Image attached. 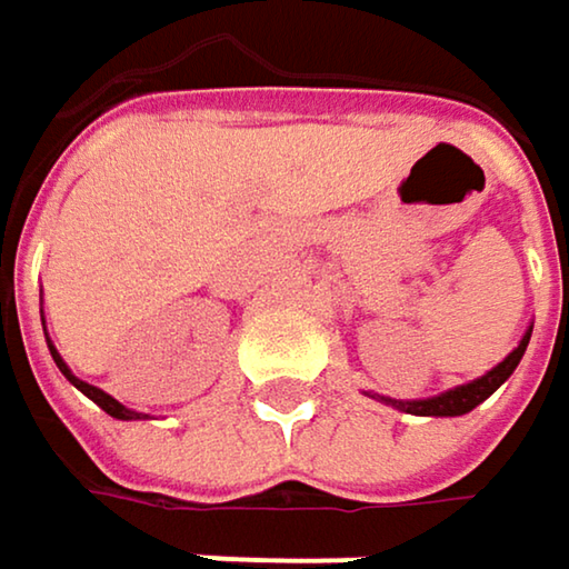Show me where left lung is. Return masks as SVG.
<instances>
[{
  "label": "left lung",
  "instance_id": "left-lung-1",
  "mask_svg": "<svg viewBox=\"0 0 569 569\" xmlns=\"http://www.w3.org/2000/svg\"><path fill=\"white\" fill-rule=\"evenodd\" d=\"M531 332H535V326H528V332L521 336L518 348H511L491 371H486L482 378H476L469 385L442 390V393H433V397H420V400H397V397H385V393H375V390H365V393L375 397V400H381V403H388L393 410H400V413H413V417H462V413L476 410L482 400H489L491 393L515 375L518 361L528 351Z\"/></svg>",
  "mask_w": 569,
  "mask_h": 569
}]
</instances>
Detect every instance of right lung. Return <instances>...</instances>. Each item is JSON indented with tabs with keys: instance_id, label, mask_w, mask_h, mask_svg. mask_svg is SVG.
<instances>
[{
	"instance_id": "1",
	"label": "right lung",
	"mask_w": 569,
	"mask_h": 569,
	"mask_svg": "<svg viewBox=\"0 0 569 569\" xmlns=\"http://www.w3.org/2000/svg\"><path fill=\"white\" fill-rule=\"evenodd\" d=\"M44 338H48V332H44ZM48 351H51V358H54L58 371H61V375H64V378H68V381H71V385H74V388H78L83 397H90V400H93V403H97L100 410H107V413H110V417H117V420H149V413L130 410V407H123V403H120L117 397H110L107 390H100V388H93V385H87V381H80L78 375H74V371L68 368V361H64V358L58 355V348H54V341H51V338H48Z\"/></svg>"
}]
</instances>
